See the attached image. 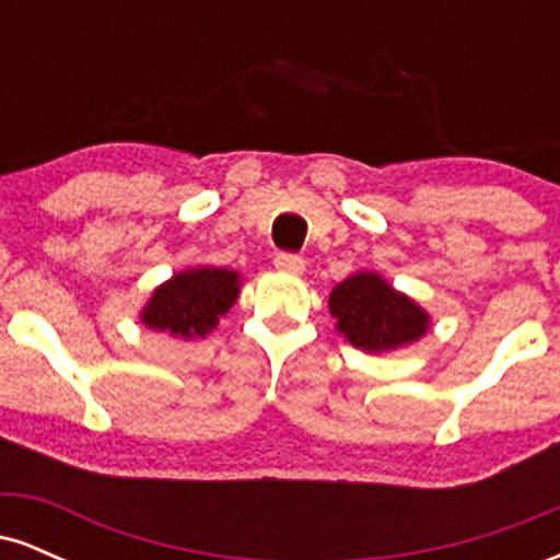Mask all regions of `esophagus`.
<instances>
[{"mask_svg":"<svg viewBox=\"0 0 560 560\" xmlns=\"http://www.w3.org/2000/svg\"><path fill=\"white\" fill-rule=\"evenodd\" d=\"M273 266H276V271L292 273V276H298V273L305 271V260H302L300 255H292V253H279V255H276Z\"/></svg>","mask_w":560,"mask_h":560,"instance_id":"1","label":"esophagus"}]
</instances>
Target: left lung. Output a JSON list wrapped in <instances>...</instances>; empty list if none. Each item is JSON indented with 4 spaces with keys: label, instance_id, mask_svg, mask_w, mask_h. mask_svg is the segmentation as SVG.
I'll list each match as a JSON object with an SVG mask.
<instances>
[{
    "label": "left lung",
    "instance_id": "left-lung-1",
    "mask_svg": "<svg viewBox=\"0 0 560 560\" xmlns=\"http://www.w3.org/2000/svg\"><path fill=\"white\" fill-rule=\"evenodd\" d=\"M329 307L339 334L369 352L416 342L429 326L427 313L376 273H355L334 287Z\"/></svg>",
    "mask_w": 560,
    "mask_h": 560
}]
</instances>
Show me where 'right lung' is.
I'll use <instances>...</instances> for the list:
<instances>
[{
    "label": "right lung",
    "mask_w": 560,
    "mask_h": 560,
    "mask_svg": "<svg viewBox=\"0 0 560 560\" xmlns=\"http://www.w3.org/2000/svg\"><path fill=\"white\" fill-rule=\"evenodd\" d=\"M240 294V276L226 268H191L155 289L141 320L150 329L195 339L213 331Z\"/></svg>",
    "instance_id": "right-lung-1"
}]
</instances>
